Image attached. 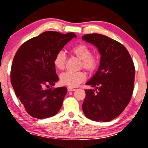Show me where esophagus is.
Listing matches in <instances>:
<instances>
[{
  "mask_svg": "<svg viewBox=\"0 0 148 148\" xmlns=\"http://www.w3.org/2000/svg\"><path fill=\"white\" fill-rule=\"evenodd\" d=\"M67 90H68V91H74V90H76V88H74L68 87H67Z\"/></svg>",
  "mask_w": 148,
  "mask_h": 148,
  "instance_id": "34e87169",
  "label": "esophagus"
}]
</instances>
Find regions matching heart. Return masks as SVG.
I'll return each instance as SVG.
<instances>
[{"mask_svg":"<svg viewBox=\"0 0 148 148\" xmlns=\"http://www.w3.org/2000/svg\"><path fill=\"white\" fill-rule=\"evenodd\" d=\"M70 52L72 55L82 60L81 66L90 73L95 72L98 66V59L92 54V50L87 45L78 44L71 48ZM66 56L63 51H59L54 56L53 63L55 67L60 71H62L65 67ZM87 76L84 72H66L60 76V83L62 85L69 87H76L84 82Z\"/></svg>","mask_w":148,"mask_h":148,"instance_id":"b5f03b06","label":"heart"}]
</instances>
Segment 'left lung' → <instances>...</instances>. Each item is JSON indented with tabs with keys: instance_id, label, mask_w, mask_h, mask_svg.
Returning a JSON list of instances; mask_svg holds the SVG:
<instances>
[{
	"instance_id": "8db88e82",
	"label": "left lung",
	"mask_w": 148,
	"mask_h": 148,
	"mask_svg": "<svg viewBox=\"0 0 148 148\" xmlns=\"http://www.w3.org/2000/svg\"><path fill=\"white\" fill-rule=\"evenodd\" d=\"M82 39L98 48L101 54L98 71L86 85L82 105L85 116L96 122H109L122 113L131 100L135 68L130 53L120 42L98 34H86Z\"/></svg>"
}]
</instances>
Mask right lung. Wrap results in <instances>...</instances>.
Listing matches in <instances>:
<instances>
[{"instance_id":"1","label":"right lung","mask_w":148,"mask_h":148,"mask_svg":"<svg viewBox=\"0 0 148 148\" xmlns=\"http://www.w3.org/2000/svg\"><path fill=\"white\" fill-rule=\"evenodd\" d=\"M73 37H76L73 32H45L24 42L16 52L11 68V83L31 116L38 119L53 116L62 106L67 88L52 87L59 79L53 60Z\"/></svg>"}]
</instances>
